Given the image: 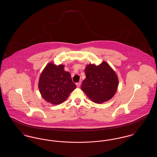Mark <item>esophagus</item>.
Here are the masks:
<instances>
[{"instance_id":"34e87169","label":"esophagus","mask_w":157,"mask_h":157,"mask_svg":"<svg viewBox=\"0 0 157 157\" xmlns=\"http://www.w3.org/2000/svg\"><path fill=\"white\" fill-rule=\"evenodd\" d=\"M81 82H78L76 83V86L78 88H79L81 86Z\"/></svg>"}]
</instances>
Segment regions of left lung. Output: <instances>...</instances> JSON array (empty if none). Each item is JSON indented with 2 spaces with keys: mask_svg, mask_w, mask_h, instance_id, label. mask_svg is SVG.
I'll list each match as a JSON object with an SVG mask.
<instances>
[{
  "mask_svg": "<svg viewBox=\"0 0 157 157\" xmlns=\"http://www.w3.org/2000/svg\"><path fill=\"white\" fill-rule=\"evenodd\" d=\"M85 73L86 78L81 89L92 102L102 104L114 96L118 86V78L107 62L104 61L98 66L89 64Z\"/></svg>",
  "mask_w": 157,
  "mask_h": 157,
  "instance_id": "left-lung-1",
  "label": "left lung"
}]
</instances>
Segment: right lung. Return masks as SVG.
Returning a JSON list of instances; mask_svg holds the SVG:
<instances>
[{"mask_svg": "<svg viewBox=\"0 0 157 157\" xmlns=\"http://www.w3.org/2000/svg\"><path fill=\"white\" fill-rule=\"evenodd\" d=\"M63 65H56L49 62L40 75L38 87L42 97L53 105H59L66 101L76 88L69 72L64 70Z\"/></svg>", "mask_w": 157, "mask_h": 157, "instance_id": "right-lung-1", "label": "right lung"}]
</instances>
